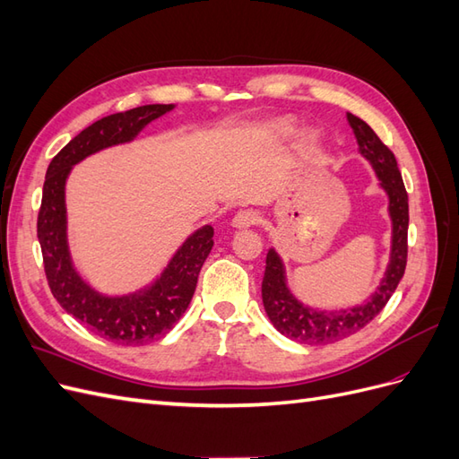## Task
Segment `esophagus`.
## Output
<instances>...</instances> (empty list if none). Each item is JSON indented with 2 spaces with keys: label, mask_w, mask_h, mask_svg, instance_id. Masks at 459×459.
Returning <instances> with one entry per match:
<instances>
[{
  "label": "esophagus",
  "mask_w": 459,
  "mask_h": 459,
  "mask_svg": "<svg viewBox=\"0 0 459 459\" xmlns=\"http://www.w3.org/2000/svg\"><path fill=\"white\" fill-rule=\"evenodd\" d=\"M258 212L256 211H239L238 214L233 216V220H231V226L235 228V230H247V228H251V226H255L256 221H258Z\"/></svg>",
  "instance_id": "1"
}]
</instances>
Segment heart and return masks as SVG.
Here are the masks:
<instances>
[{
  "label": "heart",
  "instance_id": "heart-1",
  "mask_svg": "<svg viewBox=\"0 0 459 459\" xmlns=\"http://www.w3.org/2000/svg\"><path fill=\"white\" fill-rule=\"evenodd\" d=\"M295 132V120L289 117H281V118H273L270 122L264 124V126L258 128V137L264 143H281L285 142L287 137L293 135Z\"/></svg>",
  "mask_w": 459,
  "mask_h": 459
}]
</instances>
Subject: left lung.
Masks as SVG:
<instances>
[{
    "label": "left lung",
    "instance_id": "1",
    "mask_svg": "<svg viewBox=\"0 0 459 459\" xmlns=\"http://www.w3.org/2000/svg\"><path fill=\"white\" fill-rule=\"evenodd\" d=\"M354 132L358 151L377 176L379 187L386 193L388 218H391V253H388L386 270L373 293L354 307L339 310H319L302 304L287 283L285 264L275 248L266 255V270L262 280V302L270 322L281 335L302 344H329L354 335L377 316L388 299L393 297L408 258V193L402 182L393 151L388 149L368 124L346 113Z\"/></svg>",
    "mask_w": 459,
    "mask_h": 459
}]
</instances>
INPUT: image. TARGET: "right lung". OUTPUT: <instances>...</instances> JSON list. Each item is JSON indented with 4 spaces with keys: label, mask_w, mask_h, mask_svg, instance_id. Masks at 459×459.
I'll return each instance as SVG.
<instances>
[{
    "label": "right lung",
    "mask_w": 459,
    "mask_h": 459,
    "mask_svg": "<svg viewBox=\"0 0 459 459\" xmlns=\"http://www.w3.org/2000/svg\"><path fill=\"white\" fill-rule=\"evenodd\" d=\"M176 105H143L93 122L68 142L49 162L38 214V239L48 283L61 308L97 335L126 346L164 337L189 307L197 277L214 245V230L204 224L176 248L155 280L130 293L110 295L82 275L68 245L66 179L84 159L103 149L132 143L152 120Z\"/></svg>",
    "instance_id": "1"
}]
</instances>
